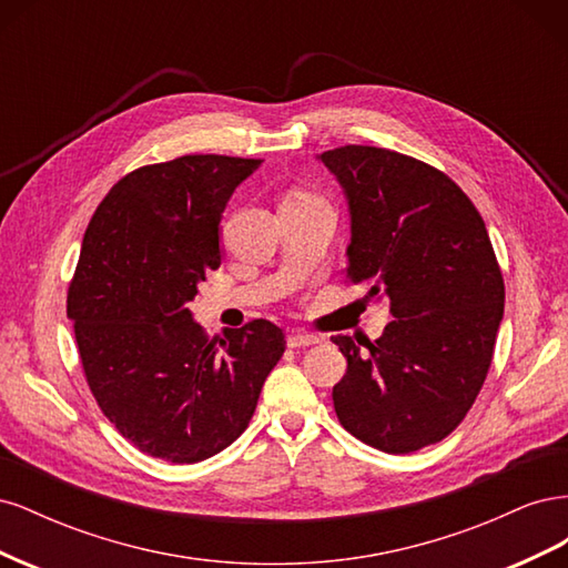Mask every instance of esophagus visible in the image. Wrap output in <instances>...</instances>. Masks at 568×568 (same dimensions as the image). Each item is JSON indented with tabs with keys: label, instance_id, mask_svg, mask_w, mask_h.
<instances>
[{
	"label": "esophagus",
	"instance_id": "esophagus-1",
	"mask_svg": "<svg viewBox=\"0 0 568 568\" xmlns=\"http://www.w3.org/2000/svg\"><path fill=\"white\" fill-rule=\"evenodd\" d=\"M322 338L317 334H291L288 336V346L291 348H305V346H315V343H320Z\"/></svg>",
	"mask_w": 568,
	"mask_h": 568
}]
</instances>
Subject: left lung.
<instances>
[{
  "label": "left lung",
  "instance_id": "obj_1",
  "mask_svg": "<svg viewBox=\"0 0 568 568\" xmlns=\"http://www.w3.org/2000/svg\"><path fill=\"white\" fill-rule=\"evenodd\" d=\"M317 159L348 201L346 277L395 317L365 351L332 338L348 359L336 417L376 450H422L467 417L493 359L505 282L486 222L448 175L398 151L348 144Z\"/></svg>",
  "mask_w": 568,
  "mask_h": 568
}]
</instances>
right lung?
<instances>
[{"instance_id":"1","label":"right lung","mask_w":568,"mask_h":568,"mask_svg":"<svg viewBox=\"0 0 568 568\" xmlns=\"http://www.w3.org/2000/svg\"><path fill=\"white\" fill-rule=\"evenodd\" d=\"M263 161L215 153L144 165L113 184L82 239L68 320L101 412L134 448L173 464L246 432L286 341L253 320L209 338L189 301L220 267V220Z\"/></svg>"}]
</instances>
